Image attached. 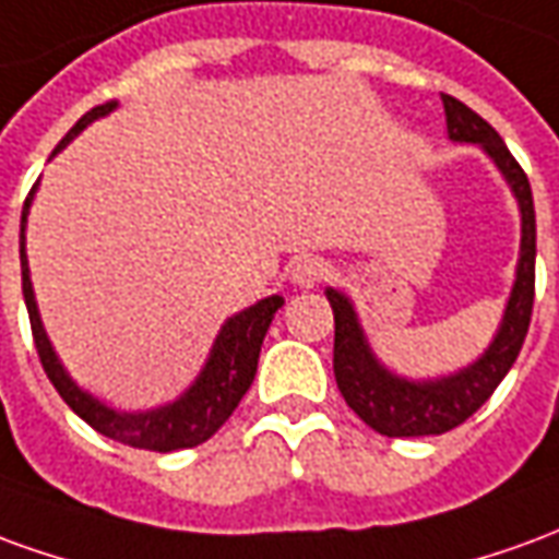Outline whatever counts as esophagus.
Wrapping results in <instances>:
<instances>
[{"mask_svg":"<svg viewBox=\"0 0 559 559\" xmlns=\"http://www.w3.org/2000/svg\"><path fill=\"white\" fill-rule=\"evenodd\" d=\"M328 276H331V267H328V261L319 259V255H304V259L295 261V267H292V283L300 288L319 286Z\"/></svg>","mask_w":559,"mask_h":559,"instance_id":"obj_1","label":"esophagus"}]
</instances>
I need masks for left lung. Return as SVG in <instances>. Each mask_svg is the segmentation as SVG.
Returning <instances> with one entry per match:
<instances>
[{
    "label": "left lung",
    "instance_id": "8db88e82",
    "mask_svg": "<svg viewBox=\"0 0 559 559\" xmlns=\"http://www.w3.org/2000/svg\"><path fill=\"white\" fill-rule=\"evenodd\" d=\"M445 126L451 141L478 144L500 168L506 183L512 186L518 207H521V259L514 273L512 295L502 312L500 331L493 336L485 355L463 367L457 373L439 379H403L385 370L364 336L352 300L328 288L324 295L334 310V376L340 394L346 397L349 409L382 437H437L451 427L463 425L478 406L497 391L502 376L512 370L518 352L524 346L530 316H533V295H536V210L533 192L524 168L514 162L509 146L488 120L463 102L442 93Z\"/></svg>",
    "mask_w": 559,
    "mask_h": 559
}]
</instances>
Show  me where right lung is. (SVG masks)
<instances>
[{
    "label": "right lung",
    "mask_w": 559,
    "mask_h": 559,
    "mask_svg": "<svg viewBox=\"0 0 559 559\" xmlns=\"http://www.w3.org/2000/svg\"><path fill=\"white\" fill-rule=\"evenodd\" d=\"M117 108V102H105L98 108L86 110L81 120L71 126V132L57 144V153L69 144L71 138L90 126L98 117H108L110 110ZM38 186V183H35ZM33 186V192H35ZM33 192L23 204V216H20V273H23V300H26V312H29V324H33V340L41 367H45L47 379L53 382L59 397L71 406V413H78L86 425L105 433V437L117 439L122 445L132 449H150V451H177V449H195L201 442H207L219 427L228 421V415L235 413L240 397L247 394L252 379H255V367H259V352L264 343V334L273 322V312L280 310L286 300L280 295L252 304L249 310L237 312L223 324V331L216 336L210 358L204 370L198 373L192 385L186 388L174 403H165L159 409H146V413H117L105 406L102 400L86 394L83 388L74 385V379L66 373V367L59 364L57 352L50 346L45 334V324L38 316L33 295V280H29V261H26V216H29V204H33Z\"/></svg>",
    "instance_id": "obj_1"
}]
</instances>
